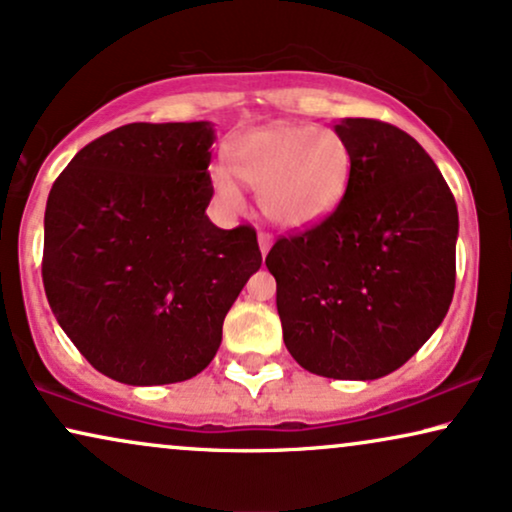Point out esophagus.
<instances>
[{
  "mask_svg": "<svg viewBox=\"0 0 512 512\" xmlns=\"http://www.w3.org/2000/svg\"><path fill=\"white\" fill-rule=\"evenodd\" d=\"M257 243H260L262 257H267V252L271 250V243H274V238H271L267 231H260V234H257Z\"/></svg>",
  "mask_w": 512,
  "mask_h": 512,
  "instance_id": "34e87169",
  "label": "esophagus"
}]
</instances>
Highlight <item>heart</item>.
<instances>
[{
  "instance_id": "1",
  "label": "heart",
  "mask_w": 512,
  "mask_h": 512,
  "mask_svg": "<svg viewBox=\"0 0 512 512\" xmlns=\"http://www.w3.org/2000/svg\"><path fill=\"white\" fill-rule=\"evenodd\" d=\"M227 168L213 170V187L224 206L243 203L238 179L255 189L271 224L309 229L342 203L351 177V149L332 128L271 124L238 135L227 147Z\"/></svg>"
}]
</instances>
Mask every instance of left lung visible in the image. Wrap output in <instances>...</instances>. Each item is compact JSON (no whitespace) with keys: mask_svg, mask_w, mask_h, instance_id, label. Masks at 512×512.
I'll return each mask as SVG.
<instances>
[{"mask_svg":"<svg viewBox=\"0 0 512 512\" xmlns=\"http://www.w3.org/2000/svg\"><path fill=\"white\" fill-rule=\"evenodd\" d=\"M351 177L335 213L267 255L283 342L327 379H379L405 365L447 316L459 213L412 135L342 119Z\"/></svg>","mask_w":512,"mask_h":512,"instance_id":"left-lung-1","label":"left lung"}]
</instances>
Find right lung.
<instances>
[{
	"mask_svg": "<svg viewBox=\"0 0 512 512\" xmlns=\"http://www.w3.org/2000/svg\"><path fill=\"white\" fill-rule=\"evenodd\" d=\"M215 131L128 124L88 142L53 182L42 278L65 335L105 377L131 386L192 379L262 267L252 227L208 220Z\"/></svg>",
	"mask_w": 512,
	"mask_h": 512,
	"instance_id": "add662e5",
	"label": "right lung"
}]
</instances>
